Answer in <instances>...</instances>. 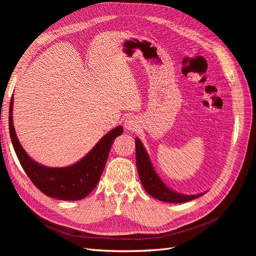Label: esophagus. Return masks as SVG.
I'll return each instance as SVG.
<instances>
[{
	"mask_svg": "<svg viewBox=\"0 0 256 256\" xmlns=\"http://www.w3.org/2000/svg\"><path fill=\"white\" fill-rule=\"evenodd\" d=\"M124 128L128 132H137L139 128L138 120L135 117H128L124 121Z\"/></svg>",
	"mask_w": 256,
	"mask_h": 256,
	"instance_id": "obj_1",
	"label": "esophagus"
}]
</instances>
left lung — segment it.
I'll return each instance as SVG.
<instances>
[{
  "mask_svg": "<svg viewBox=\"0 0 256 256\" xmlns=\"http://www.w3.org/2000/svg\"><path fill=\"white\" fill-rule=\"evenodd\" d=\"M136 164L139 173V178L142 182V186L145 191L148 193L152 197L164 201V202L170 204H184L186 201L196 199L200 196H202L206 192L195 194V195H186L178 193L170 189L164 182L160 178L158 173L156 172L152 160L150 158L148 154H147L144 145L141 140L136 137Z\"/></svg>",
  "mask_w": 256,
  "mask_h": 256,
  "instance_id": "8db88e82",
  "label": "left lung"
}]
</instances>
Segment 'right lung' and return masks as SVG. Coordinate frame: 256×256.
Here are the masks:
<instances>
[{
	"label": "right lung",
	"instance_id": "right-lung-1",
	"mask_svg": "<svg viewBox=\"0 0 256 256\" xmlns=\"http://www.w3.org/2000/svg\"><path fill=\"white\" fill-rule=\"evenodd\" d=\"M13 96L9 106V132L20 163L32 182L48 197L59 200H80L88 196L100 182L111 146L124 132L119 126L111 130L76 163L66 167H48L37 163L24 152L13 126Z\"/></svg>",
	"mask_w": 256,
	"mask_h": 256
}]
</instances>
